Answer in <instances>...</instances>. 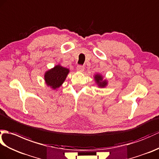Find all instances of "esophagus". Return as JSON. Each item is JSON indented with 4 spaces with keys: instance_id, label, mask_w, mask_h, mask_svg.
Listing matches in <instances>:
<instances>
[{
    "instance_id": "esophagus-1",
    "label": "esophagus",
    "mask_w": 159,
    "mask_h": 159,
    "mask_svg": "<svg viewBox=\"0 0 159 159\" xmlns=\"http://www.w3.org/2000/svg\"><path fill=\"white\" fill-rule=\"evenodd\" d=\"M84 67L82 65H78V66H77V67H76V70L79 72L84 71Z\"/></svg>"
}]
</instances>
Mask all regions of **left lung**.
<instances>
[{
	"label": "left lung",
	"mask_w": 159,
	"mask_h": 159,
	"mask_svg": "<svg viewBox=\"0 0 159 159\" xmlns=\"http://www.w3.org/2000/svg\"><path fill=\"white\" fill-rule=\"evenodd\" d=\"M95 80L98 83V86L100 87H104L107 84V81L106 80H103V77L100 75H96L95 76Z\"/></svg>",
	"instance_id": "8db88e82"
}]
</instances>
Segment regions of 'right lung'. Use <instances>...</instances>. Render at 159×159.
<instances>
[{
	"mask_svg": "<svg viewBox=\"0 0 159 159\" xmlns=\"http://www.w3.org/2000/svg\"><path fill=\"white\" fill-rule=\"evenodd\" d=\"M69 70L62 67L60 65H57L52 69L46 72L45 75V80L48 86L51 87L53 89L60 87L64 82Z\"/></svg>",
	"mask_w": 159,
	"mask_h": 159,
	"instance_id": "obj_1",
	"label": "right lung"
}]
</instances>
